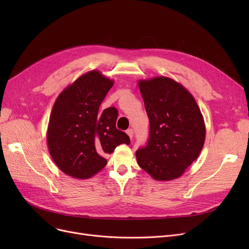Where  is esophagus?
<instances>
[{
	"instance_id": "obj_1",
	"label": "esophagus",
	"mask_w": 249,
	"mask_h": 249,
	"mask_svg": "<svg viewBox=\"0 0 249 249\" xmlns=\"http://www.w3.org/2000/svg\"><path fill=\"white\" fill-rule=\"evenodd\" d=\"M127 134L129 135V137H130V139H132L133 138V135H134V131H133V129H128L127 130Z\"/></svg>"
}]
</instances>
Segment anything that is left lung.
<instances>
[{
    "instance_id": "obj_1",
    "label": "left lung",
    "mask_w": 249,
    "mask_h": 249,
    "mask_svg": "<svg viewBox=\"0 0 249 249\" xmlns=\"http://www.w3.org/2000/svg\"><path fill=\"white\" fill-rule=\"evenodd\" d=\"M149 120L147 143L136 151L139 166L156 180L178 178L198 158L206 129L189 91L172 78L138 83Z\"/></svg>"
}]
</instances>
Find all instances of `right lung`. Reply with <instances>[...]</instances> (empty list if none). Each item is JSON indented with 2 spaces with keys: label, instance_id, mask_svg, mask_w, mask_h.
<instances>
[{
  "label": "right lung",
  "instance_id": "1",
  "mask_svg": "<svg viewBox=\"0 0 249 249\" xmlns=\"http://www.w3.org/2000/svg\"><path fill=\"white\" fill-rule=\"evenodd\" d=\"M113 87L97 71H89L65 89L52 108L47 143L52 160L61 171L76 178H88L107 164L104 155L122 144L129 136L117 129L115 107L99 112Z\"/></svg>",
  "mask_w": 249,
  "mask_h": 249
}]
</instances>
